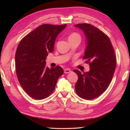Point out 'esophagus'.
<instances>
[{
  "mask_svg": "<svg viewBox=\"0 0 130 130\" xmlns=\"http://www.w3.org/2000/svg\"><path fill=\"white\" fill-rule=\"evenodd\" d=\"M70 72H71V70H70L69 69H64V73H65L68 74V73H70Z\"/></svg>",
  "mask_w": 130,
  "mask_h": 130,
  "instance_id": "1",
  "label": "esophagus"
}]
</instances>
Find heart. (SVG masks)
<instances>
[{"label":"heart","instance_id":"heart-1","mask_svg":"<svg viewBox=\"0 0 130 130\" xmlns=\"http://www.w3.org/2000/svg\"><path fill=\"white\" fill-rule=\"evenodd\" d=\"M68 40L69 42L73 41L75 40H80L81 41V36L80 35L76 32H73L70 34L68 37Z\"/></svg>","mask_w":130,"mask_h":130}]
</instances>
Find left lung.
Here are the masks:
<instances>
[{
	"mask_svg": "<svg viewBox=\"0 0 130 130\" xmlns=\"http://www.w3.org/2000/svg\"><path fill=\"white\" fill-rule=\"evenodd\" d=\"M82 30L87 39V47L83 58L89 65V72L78 76L75 85L76 93L81 98L92 100L101 95L111 82L116 65V58L111 41L106 34L90 24L74 25Z\"/></svg>",
	"mask_w": 130,
	"mask_h": 130,
	"instance_id": "left-lung-1",
	"label": "left lung"
}]
</instances>
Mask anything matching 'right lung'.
Segmentation results:
<instances>
[{
	"label": "right lung",
	"instance_id": "1",
	"mask_svg": "<svg viewBox=\"0 0 130 130\" xmlns=\"http://www.w3.org/2000/svg\"><path fill=\"white\" fill-rule=\"evenodd\" d=\"M67 25L43 24L22 39L15 53V68L19 84L34 99L47 98L63 74L60 66L46 67V58L54 50L55 41Z\"/></svg>",
	"mask_w": 130,
	"mask_h": 130
}]
</instances>
